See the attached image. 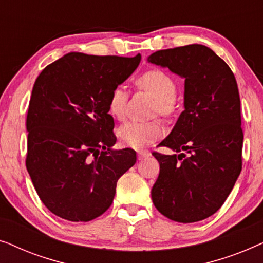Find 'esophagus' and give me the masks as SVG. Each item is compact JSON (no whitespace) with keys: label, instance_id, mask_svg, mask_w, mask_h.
I'll return each mask as SVG.
<instances>
[{"label":"esophagus","instance_id":"obj_1","mask_svg":"<svg viewBox=\"0 0 263 263\" xmlns=\"http://www.w3.org/2000/svg\"><path fill=\"white\" fill-rule=\"evenodd\" d=\"M149 156H151L149 151H139V152H138V159L139 160L145 159V158L149 157Z\"/></svg>","mask_w":263,"mask_h":263}]
</instances>
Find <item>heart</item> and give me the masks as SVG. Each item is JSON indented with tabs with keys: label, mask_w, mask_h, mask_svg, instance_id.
Instances as JSON below:
<instances>
[{
	"label": "heart",
	"mask_w": 263,
	"mask_h": 263,
	"mask_svg": "<svg viewBox=\"0 0 263 263\" xmlns=\"http://www.w3.org/2000/svg\"><path fill=\"white\" fill-rule=\"evenodd\" d=\"M136 85L149 92L157 99L156 110L161 115H168L172 111L177 87L175 81L164 71L153 69L143 73ZM128 100V92L123 86H117L110 93L107 109L114 117L122 120L125 115V105ZM164 133V128L159 122L128 121L118 128V138L121 141L133 148H140L154 140L159 139Z\"/></svg>",
	"instance_id": "heart-1"
}]
</instances>
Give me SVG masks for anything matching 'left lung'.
<instances>
[{"label": "left lung", "mask_w": 263, "mask_h": 263, "mask_svg": "<svg viewBox=\"0 0 263 263\" xmlns=\"http://www.w3.org/2000/svg\"><path fill=\"white\" fill-rule=\"evenodd\" d=\"M147 61L184 79V111L159 143L175 153H153L160 172L152 201L171 220H203L222 206L242 170L235 75L213 50L201 44L159 50Z\"/></svg>", "instance_id": "obj_1"}]
</instances>
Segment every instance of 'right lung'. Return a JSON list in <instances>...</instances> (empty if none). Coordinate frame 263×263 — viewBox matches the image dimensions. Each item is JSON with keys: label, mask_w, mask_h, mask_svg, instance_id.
Here are the masks:
<instances>
[{"label": "right lung", "mask_w": 263, "mask_h": 263, "mask_svg": "<svg viewBox=\"0 0 263 263\" xmlns=\"http://www.w3.org/2000/svg\"><path fill=\"white\" fill-rule=\"evenodd\" d=\"M135 57L69 52L42 70L32 89L26 167L45 207L69 221H89L112 203L118 178L136 163L114 149L111 91L138 68Z\"/></svg>", "instance_id": "obj_1"}]
</instances>
